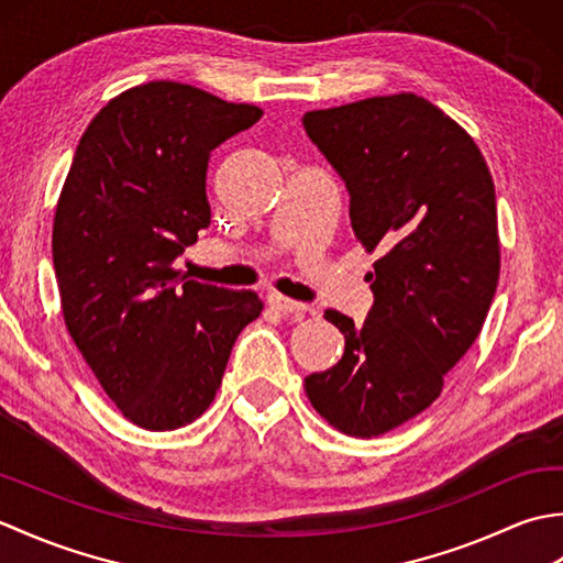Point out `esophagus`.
Wrapping results in <instances>:
<instances>
[{"label":"esophagus","mask_w":563,"mask_h":563,"mask_svg":"<svg viewBox=\"0 0 563 563\" xmlns=\"http://www.w3.org/2000/svg\"><path fill=\"white\" fill-rule=\"evenodd\" d=\"M268 305L273 309H278V312H283V314H302V312H307V305L290 300V297H283V295H271Z\"/></svg>","instance_id":"34e87169"}]
</instances>
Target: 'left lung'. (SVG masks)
<instances>
[{"mask_svg": "<svg viewBox=\"0 0 563 563\" xmlns=\"http://www.w3.org/2000/svg\"><path fill=\"white\" fill-rule=\"evenodd\" d=\"M302 123L349 188L357 242L379 256L363 324L324 312L345 351L305 391L329 426L377 438L426 411L479 336L500 273L494 178L470 133L416 93Z\"/></svg>", "mask_w": 563, "mask_h": 563, "instance_id": "left-lung-1", "label": "left lung"}]
</instances>
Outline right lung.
<instances>
[{"label": "right lung", "instance_id": "obj_1", "mask_svg": "<svg viewBox=\"0 0 563 563\" xmlns=\"http://www.w3.org/2000/svg\"><path fill=\"white\" fill-rule=\"evenodd\" d=\"M261 115L190 84L147 81L93 115L71 159L53 222L59 307L103 391L145 430L206 413L263 309L256 292L174 268L210 224V152Z\"/></svg>", "mask_w": 563, "mask_h": 563}]
</instances>
